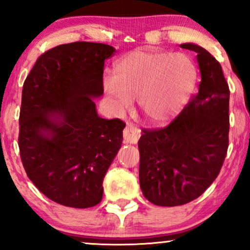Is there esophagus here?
<instances>
[{
	"instance_id": "esophagus-1",
	"label": "esophagus",
	"mask_w": 250,
	"mask_h": 250,
	"mask_svg": "<svg viewBox=\"0 0 250 250\" xmlns=\"http://www.w3.org/2000/svg\"><path fill=\"white\" fill-rule=\"evenodd\" d=\"M141 136V131L139 128L131 125H127L123 130V141L125 143H136Z\"/></svg>"
}]
</instances>
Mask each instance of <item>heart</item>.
I'll list each match as a JSON object with an SVG mask.
<instances>
[{"mask_svg":"<svg viewBox=\"0 0 250 250\" xmlns=\"http://www.w3.org/2000/svg\"><path fill=\"white\" fill-rule=\"evenodd\" d=\"M196 80L197 67L187 54L137 49L116 63L114 79H105L104 89L119 111L139 97L143 116L162 123L182 110Z\"/></svg>","mask_w":250,"mask_h":250,"instance_id":"b5f03b06","label":"heart"}]
</instances>
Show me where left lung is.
Listing matches in <instances>:
<instances>
[{"label": "left lung", "instance_id": "left-lung-1", "mask_svg": "<svg viewBox=\"0 0 250 250\" xmlns=\"http://www.w3.org/2000/svg\"><path fill=\"white\" fill-rule=\"evenodd\" d=\"M181 47L197 54L199 93L168 125L143 129L139 141L142 193L162 207L186 205L205 193L229 146V87L222 67L199 45Z\"/></svg>", "mask_w": 250, "mask_h": 250}]
</instances>
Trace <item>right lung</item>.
I'll list each match as a JSON object with an SVG mask.
<instances>
[{"label": "right lung", "instance_id": "add662e5", "mask_svg": "<svg viewBox=\"0 0 250 250\" xmlns=\"http://www.w3.org/2000/svg\"><path fill=\"white\" fill-rule=\"evenodd\" d=\"M111 45L73 42L36 60L22 89L19 148L25 173L48 199L73 208L101 202L103 177L121 148L125 123L101 119Z\"/></svg>", "mask_w": 250, "mask_h": 250}]
</instances>
